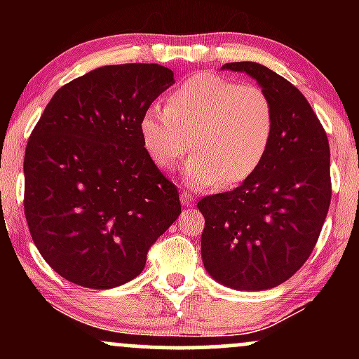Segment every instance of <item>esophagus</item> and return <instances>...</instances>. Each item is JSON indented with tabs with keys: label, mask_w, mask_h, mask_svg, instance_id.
I'll return each mask as SVG.
<instances>
[{
	"label": "esophagus",
	"mask_w": 359,
	"mask_h": 359,
	"mask_svg": "<svg viewBox=\"0 0 359 359\" xmlns=\"http://www.w3.org/2000/svg\"><path fill=\"white\" fill-rule=\"evenodd\" d=\"M180 203H182L184 205H192L194 203V194H191L189 191H182L180 192Z\"/></svg>",
	"instance_id": "1"
}]
</instances>
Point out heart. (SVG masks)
<instances>
[{
  "label": "heart",
  "instance_id": "heart-1",
  "mask_svg": "<svg viewBox=\"0 0 359 359\" xmlns=\"http://www.w3.org/2000/svg\"><path fill=\"white\" fill-rule=\"evenodd\" d=\"M275 130L273 101L257 84H238L203 72L185 79L140 121L145 150L162 170H172L189 148L185 180L197 189L234 185L262 165Z\"/></svg>",
  "mask_w": 359,
  "mask_h": 359
}]
</instances>
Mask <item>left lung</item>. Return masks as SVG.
<instances>
[{"label": "left lung", "instance_id": "left-lung-1", "mask_svg": "<svg viewBox=\"0 0 359 359\" xmlns=\"http://www.w3.org/2000/svg\"><path fill=\"white\" fill-rule=\"evenodd\" d=\"M269 93L275 130L262 165L229 192L197 203L205 270L236 290L283 283L311 257L331 204V151L319 118L285 77L257 62H229Z\"/></svg>", "mask_w": 359, "mask_h": 359}]
</instances>
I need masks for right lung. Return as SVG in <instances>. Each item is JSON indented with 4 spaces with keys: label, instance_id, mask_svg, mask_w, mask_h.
<instances>
[{
    "label": "right lung",
    "instance_id": "right-lung-1",
    "mask_svg": "<svg viewBox=\"0 0 359 359\" xmlns=\"http://www.w3.org/2000/svg\"><path fill=\"white\" fill-rule=\"evenodd\" d=\"M172 84L174 72L158 64L94 69L53 94L28 138V229L45 262L76 285L133 280L182 211L140 135L143 114Z\"/></svg>",
    "mask_w": 359,
    "mask_h": 359
}]
</instances>
